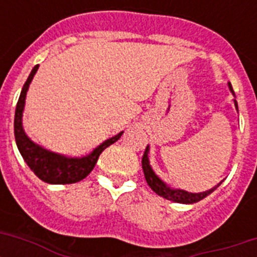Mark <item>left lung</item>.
I'll return each instance as SVG.
<instances>
[{"instance_id":"obj_1","label":"left lung","mask_w":257,"mask_h":257,"mask_svg":"<svg viewBox=\"0 0 257 257\" xmlns=\"http://www.w3.org/2000/svg\"><path fill=\"white\" fill-rule=\"evenodd\" d=\"M229 89H231V92L233 93V89H232V85L229 84ZM233 96H235V93H233ZM235 106L237 109V102L235 100ZM148 152L149 148L147 147L145 148V152L143 155V160H141V164H143V171H144L145 175V180H147V183L151 188H152L153 192H156L157 195L161 196V197H164L167 200H171V201H175V203H183V204H193L197 203L200 200H203L204 197H207L208 195H211L212 192L215 191L216 188L219 187L220 184H217L215 188H212L209 191L201 192V193H191V192L183 191V189H173V188L168 187L164 181H161L156 175H155V172L152 171L151 168V165H149V159H148Z\"/></svg>"}]
</instances>
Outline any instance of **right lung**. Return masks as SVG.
Listing matches in <instances>:
<instances>
[{"label": "right lung", "mask_w": 257, "mask_h": 257, "mask_svg": "<svg viewBox=\"0 0 257 257\" xmlns=\"http://www.w3.org/2000/svg\"><path fill=\"white\" fill-rule=\"evenodd\" d=\"M38 65L33 68L30 72L29 77L26 80L25 85L22 88L20 98H18L17 106H16V114H14V137H16V144L18 151L24 157V160L28 164L34 175L38 179L49 184H73L81 181L94 168L98 157L104 149L109 145L116 143L121 137L122 132L118 133L117 136L104 141L100 147H97L89 156L81 157V159H73V157H66L58 153H53L50 151L41 148L40 145L34 144L29 137L26 136L22 128V112L25 106L26 92L29 89V84L33 80L34 74L37 72Z\"/></svg>", "instance_id": "obj_1"}]
</instances>
